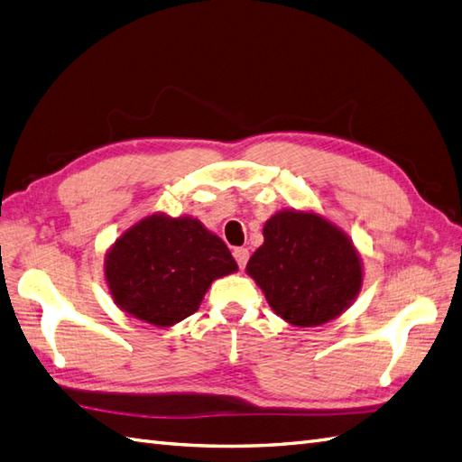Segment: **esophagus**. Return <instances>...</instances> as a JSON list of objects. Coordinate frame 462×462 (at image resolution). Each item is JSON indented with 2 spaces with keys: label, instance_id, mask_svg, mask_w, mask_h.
Instances as JSON below:
<instances>
[{
  "label": "esophagus",
  "instance_id": "esophagus-1",
  "mask_svg": "<svg viewBox=\"0 0 462 462\" xmlns=\"http://www.w3.org/2000/svg\"><path fill=\"white\" fill-rule=\"evenodd\" d=\"M232 255H234L236 263L240 265V270H244L245 263H248V260H250V252H248V248H234Z\"/></svg>",
  "mask_w": 462,
  "mask_h": 462
}]
</instances>
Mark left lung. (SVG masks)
I'll use <instances>...</instances> for the list:
<instances>
[{
    "instance_id": "obj_1",
    "label": "left lung",
    "mask_w": 462,
    "mask_h": 462,
    "mask_svg": "<svg viewBox=\"0 0 462 462\" xmlns=\"http://www.w3.org/2000/svg\"><path fill=\"white\" fill-rule=\"evenodd\" d=\"M245 272L275 313L295 327L337 319L362 285L360 257L348 236L313 212L273 214Z\"/></svg>"
}]
</instances>
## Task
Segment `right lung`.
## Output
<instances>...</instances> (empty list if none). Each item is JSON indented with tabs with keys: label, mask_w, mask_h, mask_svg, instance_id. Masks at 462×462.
Masks as SVG:
<instances>
[{
	"label": "right lung",
	"mask_w": 462,
	"mask_h": 462,
	"mask_svg": "<svg viewBox=\"0 0 462 462\" xmlns=\"http://www.w3.org/2000/svg\"><path fill=\"white\" fill-rule=\"evenodd\" d=\"M238 270L230 250L197 218L153 214L137 222L106 255L114 303L155 327L190 317L218 277Z\"/></svg>",
	"instance_id": "right-lung-1"
}]
</instances>
